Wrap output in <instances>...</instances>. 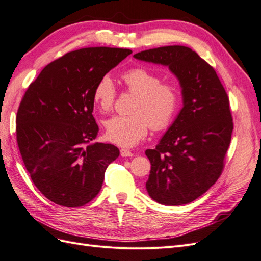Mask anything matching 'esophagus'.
<instances>
[{
    "label": "esophagus",
    "instance_id": "esophagus-1",
    "mask_svg": "<svg viewBox=\"0 0 261 261\" xmlns=\"http://www.w3.org/2000/svg\"><path fill=\"white\" fill-rule=\"evenodd\" d=\"M121 155L125 156V158H128V156H133L134 154L127 149H121Z\"/></svg>",
    "mask_w": 261,
    "mask_h": 261
}]
</instances>
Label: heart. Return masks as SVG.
Listing matches in <instances>:
<instances>
[{
	"label": "heart",
	"instance_id": "1",
	"mask_svg": "<svg viewBox=\"0 0 261 261\" xmlns=\"http://www.w3.org/2000/svg\"><path fill=\"white\" fill-rule=\"evenodd\" d=\"M126 88L137 97L132 115L113 116L106 122L107 138L113 144L130 148L140 143L149 127L167 128L178 111L180 92L173 83H161V76L145 67H134L122 75ZM92 98L103 112L113 108L116 88L110 75H103L94 86Z\"/></svg>",
	"mask_w": 261,
	"mask_h": 261
}]
</instances>
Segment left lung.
<instances>
[{
    "mask_svg": "<svg viewBox=\"0 0 261 261\" xmlns=\"http://www.w3.org/2000/svg\"><path fill=\"white\" fill-rule=\"evenodd\" d=\"M139 61L169 67L179 83L183 108L154 149L146 189L167 206L194 201L216 183L233 130L230 102L219 77L206 61L183 45L136 53Z\"/></svg>",
    "mask_w": 261,
    "mask_h": 261,
    "instance_id": "left-lung-1",
    "label": "left lung"
}]
</instances>
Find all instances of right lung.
Listing matches in <instances>:
<instances>
[{
    "label": "right lung",
    "mask_w": 261,
    "mask_h": 261,
    "mask_svg": "<svg viewBox=\"0 0 261 261\" xmlns=\"http://www.w3.org/2000/svg\"><path fill=\"white\" fill-rule=\"evenodd\" d=\"M130 53L106 46L68 52L28 87L16 117L17 144L34 184L54 203L77 208L91 201L120 154L111 144L92 143L99 132L92 93Z\"/></svg>",
    "instance_id": "obj_1"
}]
</instances>
